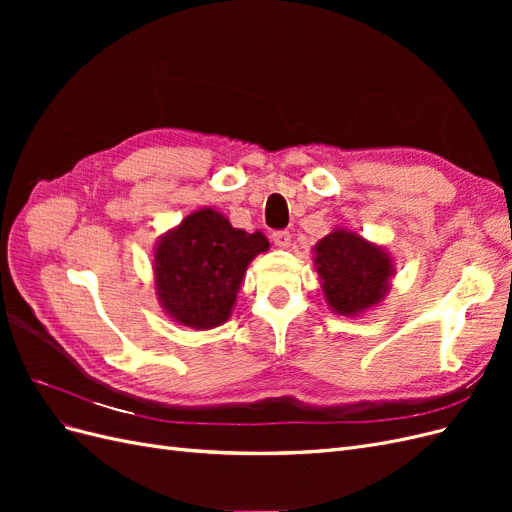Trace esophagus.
<instances>
[{
	"label": "esophagus",
	"mask_w": 512,
	"mask_h": 512,
	"mask_svg": "<svg viewBox=\"0 0 512 512\" xmlns=\"http://www.w3.org/2000/svg\"><path fill=\"white\" fill-rule=\"evenodd\" d=\"M273 243L277 247H282V250H286V247H290V232L288 230H275L273 232Z\"/></svg>",
	"instance_id": "34e87169"
}]
</instances>
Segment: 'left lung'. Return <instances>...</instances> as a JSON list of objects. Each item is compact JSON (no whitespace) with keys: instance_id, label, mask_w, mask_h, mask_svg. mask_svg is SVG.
I'll return each mask as SVG.
<instances>
[{"instance_id":"1","label":"left lung","mask_w":512,"mask_h":512,"mask_svg":"<svg viewBox=\"0 0 512 512\" xmlns=\"http://www.w3.org/2000/svg\"><path fill=\"white\" fill-rule=\"evenodd\" d=\"M314 269L331 312L352 318L384 301L395 262L386 247L337 226L314 245Z\"/></svg>"}]
</instances>
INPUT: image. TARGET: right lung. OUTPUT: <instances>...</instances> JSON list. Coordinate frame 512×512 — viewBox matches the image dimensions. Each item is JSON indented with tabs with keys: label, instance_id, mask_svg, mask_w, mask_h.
I'll return each mask as SVG.
<instances>
[{
	"label": "right lung",
	"instance_id": "right-lung-1",
	"mask_svg": "<svg viewBox=\"0 0 512 512\" xmlns=\"http://www.w3.org/2000/svg\"><path fill=\"white\" fill-rule=\"evenodd\" d=\"M269 250L260 230L232 228L218 209L185 215L153 247V280L164 314L196 331L224 324L250 262Z\"/></svg>",
	"mask_w": 512,
	"mask_h": 512
}]
</instances>
